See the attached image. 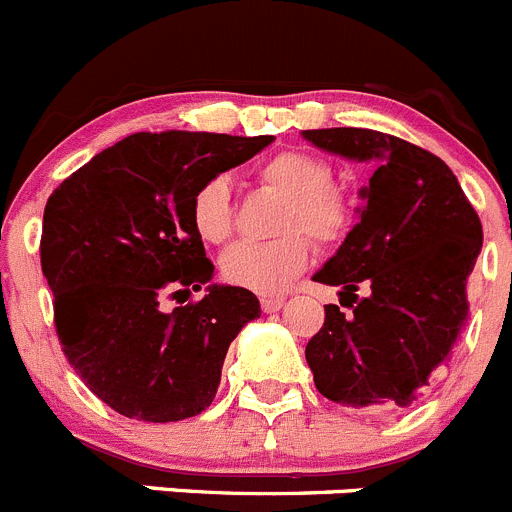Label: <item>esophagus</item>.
I'll return each instance as SVG.
<instances>
[{
  "mask_svg": "<svg viewBox=\"0 0 512 512\" xmlns=\"http://www.w3.org/2000/svg\"><path fill=\"white\" fill-rule=\"evenodd\" d=\"M283 303H285L283 296H262L260 298V306L265 313L280 311V308H283Z\"/></svg>",
  "mask_w": 512,
  "mask_h": 512,
  "instance_id": "34e87169",
  "label": "esophagus"
}]
</instances>
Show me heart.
<instances>
[{"instance_id": "1", "label": "heart", "mask_w": 512, "mask_h": 512, "mask_svg": "<svg viewBox=\"0 0 512 512\" xmlns=\"http://www.w3.org/2000/svg\"><path fill=\"white\" fill-rule=\"evenodd\" d=\"M267 188L285 196L273 242H242L222 257V275L237 288L275 296L283 293L311 262V236L319 245H334L352 224V206L344 191L331 186V168L306 150H283L257 168ZM193 232L206 245H224L234 232V206L227 178L201 183L188 206Z\"/></svg>"}]
</instances>
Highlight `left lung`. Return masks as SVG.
Listing matches in <instances>:
<instances>
[{
	"label": "left lung",
	"mask_w": 512,
	"mask_h": 512,
	"mask_svg": "<svg viewBox=\"0 0 512 512\" xmlns=\"http://www.w3.org/2000/svg\"><path fill=\"white\" fill-rule=\"evenodd\" d=\"M303 137L372 170L359 191V222L313 275L342 288V301L352 298V313L324 306V326L306 344L316 390L352 411L408 408L467 321L480 216L449 165L423 147L357 127L303 130ZM359 287L365 299L356 296Z\"/></svg>",
	"instance_id": "8db88e82"
}]
</instances>
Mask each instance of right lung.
Returning a JSON list of instances; mask_svg holds the SVG:
<instances>
[{"mask_svg": "<svg viewBox=\"0 0 512 512\" xmlns=\"http://www.w3.org/2000/svg\"><path fill=\"white\" fill-rule=\"evenodd\" d=\"M270 142L137 132L50 193L40 265L55 331L86 388L122 416L168 423L206 411L229 344L260 316L252 290L211 283L214 265L188 206L201 183ZM204 284L201 302L164 311L165 300Z\"/></svg>", "mask_w": 512, "mask_h": 512, "instance_id": "add662e5", "label": "right lung"}]
</instances>
